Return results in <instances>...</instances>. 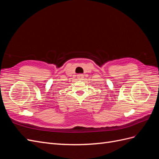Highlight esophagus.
<instances>
[{"mask_svg":"<svg viewBox=\"0 0 159 159\" xmlns=\"http://www.w3.org/2000/svg\"><path fill=\"white\" fill-rule=\"evenodd\" d=\"M83 78H84V74H78V78L79 80H81Z\"/></svg>","mask_w":159,"mask_h":159,"instance_id":"34e87169","label":"esophagus"}]
</instances>
